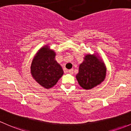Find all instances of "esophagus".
Returning a JSON list of instances; mask_svg holds the SVG:
<instances>
[{"label": "esophagus", "instance_id": "34e87169", "mask_svg": "<svg viewBox=\"0 0 131 131\" xmlns=\"http://www.w3.org/2000/svg\"><path fill=\"white\" fill-rule=\"evenodd\" d=\"M68 72H69L70 74H73V69H69L68 71Z\"/></svg>", "mask_w": 131, "mask_h": 131}]
</instances>
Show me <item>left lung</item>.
Listing matches in <instances>:
<instances>
[{"label":"left lung","mask_w":131,"mask_h":131,"mask_svg":"<svg viewBox=\"0 0 131 131\" xmlns=\"http://www.w3.org/2000/svg\"><path fill=\"white\" fill-rule=\"evenodd\" d=\"M106 74L105 64L98 53H88L79 65L75 78L81 87L88 90L100 84L105 79Z\"/></svg>","instance_id":"obj_1"}]
</instances>
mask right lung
Instances as JSON below:
<instances>
[{
	"label": "right lung",
	"mask_w": 131,
	"mask_h": 131,
	"mask_svg": "<svg viewBox=\"0 0 131 131\" xmlns=\"http://www.w3.org/2000/svg\"><path fill=\"white\" fill-rule=\"evenodd\" d=\"M56 53L45 45L38 50L31 64V74L46 89L53 87L64 74L61 66L56 60Z\"/></svg>",
	"instance_id": "add662e5"
}]
</instances>
